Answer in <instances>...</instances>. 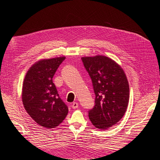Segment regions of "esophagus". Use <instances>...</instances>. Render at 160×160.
Segmentation results:
<instances>
[{
    "mask_svg": "<svg viewBox=\"0 0 160 160\" xmlns=\"http://www.w3.org/2000/svg\"><path fill=\"white\" fill-rule=\"evenodd\" d=\"M78 106H79V104L77 102H73L71 104V108L72 109H77V108H78Z\"/></svg>",
    "mask_w": 160,
    "mask_h": 160,
    "instance_id": "esophagus-1",
    "label": "esophagus"
}]
</instances>
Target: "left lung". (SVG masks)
Here are the masks:
<instances>
[{
  "instance_id": "left-lung-1",
  "label": "left lung",
  "mask_w": 160,
  "mask_h": 160,
  "mask_svg": "<svg viewBox=\"0 0 160 160\" xmlns=\"http://www.w3.org/2000/svg\"><path fill=\"white\" fill-rule=\"evenodd\" d=\"M85 69L93 83L95 105L89 111L92 124L106 129L119 122L126 111L129 88L122 67L110 58L96 55L82 57Z\"/></svg>"
}]
</instances>
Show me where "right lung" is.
Segmentation results:
<instances>
[{
  "instance_id": "obj_1",
  "label": "right lung",
  "mask_w": 160,
  "mask_h": 160,
  "mask_svg": "<svg viewBox=\"0 0 160 160\" xmlns=\"http://www.w3.org/2000/svg\"><path fill=\"white\" fill-rule=\"evenodd\" d=\"M65 59L61 57L37 61L28 69L23 81L24 108L36 123L47 129L58 126L68 113V108L52 83L53 76Z\"/></svg>"
}]
</instances>
